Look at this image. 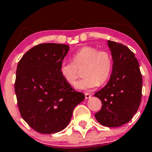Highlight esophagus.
Listing matches in <instances>:
<instances>
[{
    "mask_svg": "<svg viewBox=\"0 0 152 152\" xmlns=\"http://www.w3.org/2000/svg\"><path fill=\"white\" fill-rule=\"evenodd\" d=\"M91 96V95L90 94H88V93H85V98H86V99H90Z\"/></svg>",
    "mask_w": 152,
    "mask_h": 152,
    "instance_id": "obj_1",
    "label": "esophagus"
}]
</instances>
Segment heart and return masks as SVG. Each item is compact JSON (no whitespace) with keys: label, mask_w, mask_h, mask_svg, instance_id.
<instances>
[{"label":"heart","mask_w":152,"mask_h":152,"mask_svg":"<svg viewBox=\"0 0 152 152\" xmlns=\"http://www.w3.org/2000/svg\"><path fill=\"white\" fill-rule=\"evenodd\" d=\"M72 60L73 62L62 61L59 71L64 79L73 85L79 76L78 69H83L82 74L84 77L75 84L77 89H91L102 84L107 81L112 70L111 54L94 46L82 47L74 53Z\"/></svg>","instance_id":"b5f03b06"}]
</instances>
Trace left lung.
Masks as SVG:
<instances>
[{"instance_id":"8db88e82","label":"left lung","mask_w":152,"mask_h":152,"mask_svg":"<svg viewBox=\"0 0 152 152\" xmlns=\"http://www.w3.org/2000/svg\"><path fill=\"white\" fill-rule=\"evenodd\" d=\"M113 60L112 71L107 84L94 96L102 101V109L95 114L103 126H121L137 113L142 91V76L135 55L128 47L108 41Z\"/></svg>"}]
</instances>
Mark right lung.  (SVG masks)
I'll use <instances>...</instances> for the list:
<instances>
[{
  "mask_svg": "<svg viewBox=\"0 0 152 152\" xmlns=\"http://www.w3.org/2000/svg\"><path fill=\"white\" fill-rule=\"evenodd\" d=\"M69 50L68 45L41 43L28 50L18 64L15 92L19 111L38 133L64 129L74 108L85 99L60 74V65Z\"/></svg>",
  "mask_w": 152,
  "mask_h": 152,
  "instance_id": "1",
  "label": "right lung"
}]
</instances>
